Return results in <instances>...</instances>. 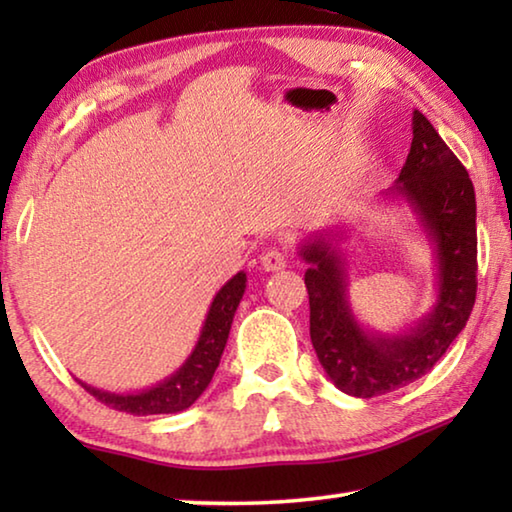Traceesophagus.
Here are the masks:
<instances>
[{
  "instance_id": "esophagus-1",
  "label": "esophagus",
  "mask_w": 512,
  "mask_h": 512,
  "mask_svg": "<svg viewBox=\"0 0 512 512\" xmlns=\"http://www.w3.org/2000/svg\"><path fill=\"white\" fill-rule=\"evenodd\" d=\"M259 264H262V268L268 273L282 271V268L287 266V255H284V250H280V248H271V250H266L262 257H259Z\"/></svg>"
}]
</instances>
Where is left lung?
<instances>
[{
  "label": "left lung",
  "instance_id": "1",
  "mask_svg": "<svg viewBox=\"0 0 512 512\" xmlns=\"http://www.w3.org/2000/svg\"><path fill=\"white\" fill-rule=\"evenodd\" d=\"M411 151L384 203L409 207L433 255L436 298L413 325L381 332L350 302L348 232L323 228L298 244L309 268V334L329 381L352 397H377L420 379L463 332L476 296V198L470 176L420 110Z\"/></svg>",
  "mask_w": 512,
  "mask_h": 512
}]
</instances>
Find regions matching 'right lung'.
<instances>
[{
	"instance_id": "obj_1",
	"label": "right lung",
	"mask_w": 512,
	"mask_h": 512,
	"mask_svg": "<svg viewBox=\"0 0 512 512\" xmlns=\"http://www.w3.org/2000/svg\"><path fill=\"white\" fill-rule=\"evenodd\" d=\"M246 282V273L239 271L216 291L192 354L183 361V366L173 370L169 377H164L158 384L128 393L103 391V388L85 384L81 379L79 384L90 395L97 397L99 402L124 413L160 415L189 409L203 395L205 388L210 386L214 370L219 368L221 354L225 350V343H228L232 318H235L239 302L244 298Z\"/></svg>"
}]
</instances>
